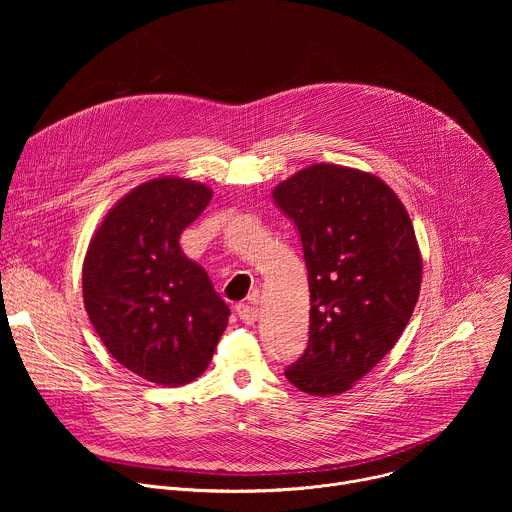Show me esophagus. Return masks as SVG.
<instances>
[{
	"mask_svg": "<svg viewBox=\"0 0 512 512\" xmlns=\"http://www.w3.org/2000/svg\"><path fill=\"white\" fill-rule=\"evenodd\" d=\"M237 314L245 324H255L259 318V308L251 306V304H239L237 306Z\"/></svg>",
	"mask_w": 512,
	"mask_h": 512,
	"instance_id": "34e87169",
	"label": "esophagus"
}]
</instances>
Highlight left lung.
Returning <instances> with one entry per match:
<instances>
[{
  "instance_id": "8db88e82",
  "label": "left lung",
  "mask_w": 512,
  "mask_h": 512,
  "mask_svg": "<svg viewBox=\"0 0 512 512\" xmlns=\"http://www.w3.org/2000/svg\"><path fill=\"white\" fill-rule=\"evenodd\" d=\"M296 223L310 285V340L287 381L314 397L369 375L403 334L421 289L407 208L379 176L312 164L273 188Z\"/></svg>"
}]
</instances>
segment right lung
Masks as SVG:
<instances>
[{"mask_svg":"<svg viewBox=\"0 0 512 512\" xmlns=\"http://www.w3.org/2000/svg\"><path fill=\"white\" fill-rule=\"evenodd\" d=\"M212 188L160 176L119 198L97 227L83 263V302L111 356L164 387L200 377L229 324L208 273L180 247Z\"/></svg>","mask_w":512,"mask_h":512,"instance_id":"right-lung-1","label":"right lung"}]
</instances>
